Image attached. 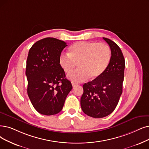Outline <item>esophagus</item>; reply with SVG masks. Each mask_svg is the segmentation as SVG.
Listing matches in <instances>:
<instances>
[{
	"instance_id": "1",
	"label": "esophagus",
	"mask_w": 149,
	"mask_h": 149,
	"mask_svg": "<svg viewBox=\"0 0 149 149\" xmlns=\"http://www.w3.org/2000/svg\"><path fill=\"white\" fill-rule=\"evenodd\" d=\"M71 84H72V86H73V87L77 86V84H76V83H74V82H71Z\"/></svg>"
}]
</instances>
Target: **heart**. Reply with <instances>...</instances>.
Returning a JSON list of instances; mask_svg holds the SVG:
<instances>
[{
    "instance_id": "b5f03b06",
    "label": "heart",
    "mask_w": 149,
    "mask_h": 149,
    "mask_svg": "<svg viewBox=\"0 0 149 149\" xmlns=\"http://www.w3.org/2000/svg\"><path fill=\"white\" fill-rule=\"evenodd\" d=\"M111 59L109 46L104 43L79 41L71 45L68 54H62L59 57V65L66 73L75 68H79L68 75L73 82H80L95 79L102 75L108 68Z\"/></svg>"
}]
</instances>
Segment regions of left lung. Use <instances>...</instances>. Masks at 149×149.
<instances>
[{
	"label": "left lung",
	"mask_w": 149,
	"mask_h": 149,
	"mask_svg": "<svg viewBox=\"0 0 149 149\" xmlns=\"http://www.w3.org/2000/svg\"><path fill=\"white\" fill-rule=\"evenodd\" d=\"M111 48V59L104 72L83 85L81 98L82 111L93 118H102L114 111L122 93L125 63L118 46L110 39L103 37Z\"/></svg>",
	"instance_id": "left-lung-1"
}]
</instances>
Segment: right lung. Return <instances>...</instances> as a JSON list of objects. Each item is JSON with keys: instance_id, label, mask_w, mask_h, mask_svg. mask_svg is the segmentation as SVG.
<instances>
[{"instance_id": "1", "label": "right lung", "mask_w": 149, "mask_h": 149, "mask_svg": "<svg viewBox=\"0 0 149 149\" xmlns=\"http://www.w3.org/2000/svg\"><path fill=\"white\" fill-rule=\"evenodd\" d=\"M66 44L57 38H45L34 43L29 51L26 70L27 94L34 108L43 115L60 112L72 89L58 62Z\"/></svg>"}]
</instances>
